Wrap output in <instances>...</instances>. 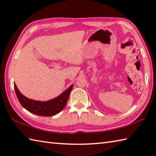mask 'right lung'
<instances>
[{
    "label": "right lung",
    "mask_w": 156,
    "mask_h": 156,
    "mask_svg": "<svg viewBox=\"0 0 156 156\" xmlns=\"http://www.w3.org/2000/svg\"><path fill=\"white\" fill-rule=\"evenodd\" d=\"M14 87L16 97L22 107L34 114L44 117H51L58 114L65 107L73 85L58 97L45 102L34 101L25 97L19 92L15 84H14Z\"/></svg>",
    "instance_id": "1"
}]
</instances>
